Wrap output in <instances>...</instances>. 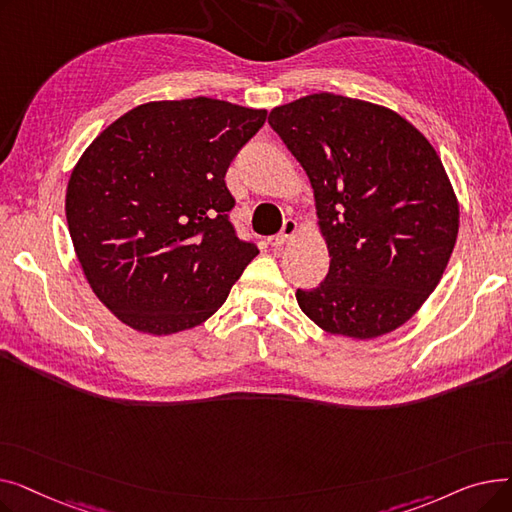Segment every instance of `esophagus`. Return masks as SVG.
<instances>
[{"label":"esophagus","instance_id":"34e87169","mask_svg":"<svg viewBox=\"0 0 512 512\" xmlns=\"http://www.w3.org/2000/svg\"><path fill=\"white\" fill-rule=\"evenodd\" d=\"M297 232H299V224H297V222H294V220H284L282 232L276 234V236H272L267 242H270L272 247H282L284 242H288L290 238H294V234H297Z\"/></svg>","mask_w":512,"mask_h":512}]
</instances>
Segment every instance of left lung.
Wrapping results in <instances>:
<instances>
[{
	"label": "left lung",
	"mask_w": 512,
	"mask_h": 512,
	"mask_svg": "<svg viewBox=\"0 0 512 512\" xmlns=\"http://www.w3.org/2000/svg\"><path fill=\"white\" fill-rule=\"evenodd\" d=\"M309 176L330 272L297 290L330 334L394 332L438 286L459 234V201L423 134L384 105L313 93L267 118Z\"/></svg>",
	"instance_id": "1"
}]
</instances>
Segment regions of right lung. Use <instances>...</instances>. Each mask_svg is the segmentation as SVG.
<instances>
[{
	"mask_svg": "<svg viewBox=\"0 0 512 512\" xmlns=\"http://www.w3.org/2000/svg\"><path fill=\"white\" fill-rule=\"evenodd\" d=\"M267 118L211 97L149 101L76 161L66 220L97 299L132 330L168 336L218 311L257 257L228 211L226 170Z\"/></svg>",
	"mask_w": 512,
	"mask_h": 512,
	"instance_id": "right-lung-1",
	"label": "right lung"
}]
</instances>
